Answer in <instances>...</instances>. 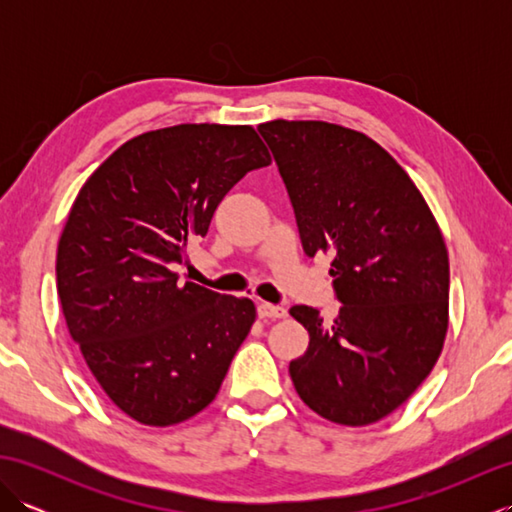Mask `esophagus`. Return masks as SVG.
I'll return each instance as SVG.
<instances>
[{"label":"esophagus","instance_id":"obj_1","mask_svg":"<svg viewBox=\"0 0 512 512\" xmlns=\"http://www.w3.org/2000/svg\"><path fill=\"white\" fill-rule=\"evenodd\" d=\"M257 314H259V319H264V321H268V319L275 321V319H284L288 310L281 306H273V303H259Z\"/></svg>","mask_w":512,"mask_h":512}]
</instances>
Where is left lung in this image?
Listing matches in <instances>:
<instances>
[{
	"instance_id": "1",
	"label": "left lung",
	"mask_w": 512,
	"mask_h": 512,
	"mask_svg": "<svg viewBox=\"0 0 512 512\" xmlns=\"http://www.w3.org/2000/svg\"><path fill=\"white\" fill-rule=\"evenodd\" d=\"M273 151L306 255L332 253L341 308L292 306L310 334L290 363L319 416L363 427L398 409L436 365L449 328V255L407 171L361 132L323 121L257 127Z\"/></svg>"
}]
</instances>
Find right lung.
<instances>
[{"label":"right lung","mask_w":512,"mask_h":512,"mask_svg":"<svg viewBox=\"0 0 512 512\" xmlns=\"http://www.w3.org/2000/svg\"><path fill=\"white\" fill-rule=\"evenodd\" d=\"M270 165L248 125H176L118 147L76 195L57 250L70 336L114 405L149 427L200 413L255 321V303L178 281L187 242L224 195Z\"/></svg>","instance_id":"add662e5"}]
</instances>
